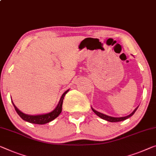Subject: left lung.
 Listing matches in <instances>:
<instances>
[{
	"label": "left lung",
	"mask_w": 156,
	"mask_h": 156,
	"mask_svg": "<svg viewBox=\"0 0 156 156\" xmlns=\"http://www.w3.org/2000/svg\"><path fill=\"white\" fill-rule=\"evenodd\" d=\"M138 107H136V108L135 109V110H134V111L132 112L130 114H129V115H128V116H123V117H113V116H107V115H106V114L100 113V112L96 111V110H95L92 107H91V109H92V110L93 111V112H94V113L96 114L97 116H99L100 118H101V119H104V120H106V121H109V122H119V121H125L126 119L130 118V116H133V115L135 114V112L136 111V109H137Z\"/></svg>",
	"instance_id": "left-lung-1"
}]
</instances>
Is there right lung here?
<instances>
[{"label": "right lung", "instance_id": "add662e5", "mask_svg": "<svg viewBox=\"0 0 156 156\" xmlns=\"http://www.w3.org/2000/svg\"><path fill=\"white\" fill-rule=\"evenodd\" d=\"M68 90H67L66 91L63 93V94L62 95L61 97V99H60L58 104L56 107L53 111L51 112H49V113L46 114H37V115H30V114H26L23 113L22 112H21L20 109H19L17 107L15 106V105L14 104V102L12 100V102L14 107V109H15L16 113L19 114L21 119L24 121L29 122L30 123H35V124H39V125H43V124L47 123L49 122L53 121L56 118H57L59 116V114L61 113L62 112V105H63V101L64 99L65 95L68 92Z\"/></svg>", "mask_w": 156, "mask_h": 156}]
</instances>
